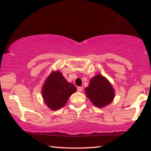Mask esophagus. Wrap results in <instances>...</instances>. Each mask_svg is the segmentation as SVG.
Returning a JSON list of instances; mask_svg holds the SVG:
<instances>
[{"mask_svg": "<svg viewBox=\"0 0 151 151\" xmlns=\"http://www.w3.org/2000/svg\"><path fill=\"white\" fill-rule=\"evenodd\" d=\"M83 90V86H78V87L77 88V91L78 92H82Z\"/></svg>", "mask_w": 151, "mask_h": 151, "instance_id": "1", "label": "esophagus"}]
</instances>
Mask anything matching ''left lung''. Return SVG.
Wrapping results in <instances>:
<instances>
[{
    "instance_id": "left-lung-1",
    "label": "left lung",
    "mask_w": 151,
    "mask_h": 151,
    "mask_svg": "<svg viewBox=\"0 0 151 151\" xmlns=\"http://www.w3.org/2000/svg\"><path fill=\"white\" fill-rule=\"evenodd\" d=\"M85 93L91 103L98 108L111 104L115 95L111 83L101 75H96L91 79Z\"/></svg>"
}]
</instances>
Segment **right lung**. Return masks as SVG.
<instances>
[{"label":"right lung","mask_w":151,"mask_h":151,"mask_svg":"<svg viewBox=\"0 0 151 151\" xmlns=\"http://www.w3.org/2000/svg\"><path fill=\"white\" fill-rule=\"evenodd\" d=\"M43 100L50 110L57 111L62 108L76 88L68 83L59 70L52 71L47 76L42 87Z\"/></svg>","instance_id":"obj_1"}]
</instances>
